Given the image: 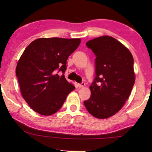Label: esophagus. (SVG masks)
Instances as JSON below:
<instances>
[{"mask_svg": "<svg viewBox=\"0 0 152 152\" xmlns=\"http://www.w3.org/2000/svg\"><path fill=\"white\" fill-rule=\"evenodd\" d=\"M85 86H86V84H85V83H84V82H82L81 84H78L79 88H83V87H84Z\"/></svg>", "mask_w": 152, "mask_h": 152, "instance_id": "obj_1", "label": "esophagus"}]
</instances>
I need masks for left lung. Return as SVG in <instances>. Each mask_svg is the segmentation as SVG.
<instances>
[{"label": "left lung", "instance_id": "obj_1", "mask_svg": "<svg viewBox=\"0 0 152 152\" xmlns=\"http://www.w3.org/2000/svg\"><path fill=\"white\" fill-rule=\"evenodd\" d=\"M86 44L96 57L91 96L84 101V106L93 117L107 119L121 109L134 85L133 56L110 36L94 38Z\"/></svg>", "mask_w": 152, "mask_h": 152}]
</instances>
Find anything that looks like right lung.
<instances>
[{
    "instance_id": "1",
    "label": "right lung",
    "mask_w": 152,
    "mask_h": 152,
    "mask_svg": "<svg viewBox=\"0 0 152 152\" xmlns=\"http://www.w3.org/2000/svg\"><path fill=\"white\" fill-rule=\"evenodd\" d=\"M80 42V38H39L25 48L16 75L22 96L34 111L45 116L54 114L75 88L64 74L67 60ZM60 71L61 77L57 74Z\"/></svg>"
}]
</instances>
